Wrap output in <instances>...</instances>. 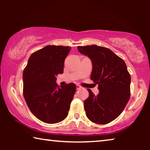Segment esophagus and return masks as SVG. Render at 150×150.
Returning <instances> with one entry per match:
<instances>
[{
	"mask_svg": "<svg viewBox=\"0 0 150 150\" xmlns=\"http://www.w3.org/2000/svg\"><path fill=\"white\" fill-rule=\"evenodd\" d=\"M76 87H77V90L78 91V90H80V89H81V88H82V87H81L80 85H77V86H76Z\"/></svg>",
	"mask_w": 150,
	"mask_h": 150,
	"instance_id": "34e87169",
	"label": "esophagus"
}]
</instances>
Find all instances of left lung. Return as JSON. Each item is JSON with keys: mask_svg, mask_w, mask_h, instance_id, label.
<instances>
[{"mask_svg": "<svg viewBox=\"0 0 150 150\" xmlns=\"http://www.w3.org/2000/svg\"><path fill=\"white\" fill-rule=\"evenodd\" d=\"M81 54L92 61L91 79L98 84L97 95L88 88L84 101L86 115L93 122L106 124L122 112L130 96V75L124 60L112 51L96 45L78 46Z\"/></svg>", "mask_w": 150, "mask_h": 150, "instance_id": "left-lung-1", "label": "left lung"}]
</instances>
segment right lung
Listing matches in <instances>:
<instances>
[{
	"mask_svg": "<svg viewBox=\"0 0 150 150\" xmlns=\"http://www.w3.org/2000/svg\"><path fill=\"white\" fill-rule=\"evenodd\" d=\"M71 47L47 45L30 55L23 71V95L30 111L47 124L67 117L76 91L73 83L59 87L56 76L63 73Z\"/></svg>",
	"mask_w": 150,
	"mask_h": 150,
	"instance_id": "obj_1",
	"label": "right lung"
}]
</instances>
